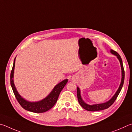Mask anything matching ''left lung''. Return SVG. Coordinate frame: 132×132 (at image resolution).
<instances>
[{
  "label": "left lung",
  "mask_w": 132,
  "mask_h": 132,
  "mask_svg": "<svg viewBox=\"0 0 132 132\" xmlns=\"http://www.w3.org/2000/svg\"><path fill=\"white\" fill-rule=\"evenodd\" d=\"M110 52L112 53V54H114L117 57L118 59L119 60L120 62V64H121V70H122V79H121V84L119 85V87L118 90L116 92V93L114 95V96L110 99L109 101H108L107 102L104 103H101V104H93V105H89L86 104V103L84 102V101L82 100L81 97V95H80V90L79 87H77V97H78V102L80 104V105L82 107L87 111H97L103 110L107 108H109L111 105L113 103H114V101L116 100L118 96L119 95V94L121 92V89L123 86V83H124V79H125V71L124 68L123 66V63H122V60L120 55L117 52L111 49Z\"/></svg>",
  "instance_id": "obj_1"
}]
</instances>
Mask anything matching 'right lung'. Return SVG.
Wrapping results in <instances>:
<instances>
[{
    "label": "right lung",
    "instance_id": "obj_1",
    "mask_svg": "<svg viewBox=\"0 0 132 132\" xmlns=\"http://www.w3.org/2000/svg\"><path fill=\"white\" fill-rule=\"evenodd\" d=\"M15 61V58L14 59V60L12 70L11 71L10 84L15 98L21 106L25 110L35 113L45 112L51 109L54 105L56 103L60 92H61L62 89L64 88V86L67 84V83L68 82V79H64L61 82H60L59 84H57L54 87V89L52 90V91L50 92V93L45 98L42 99L40 101H36V102H30V101L25 100L24 98H22L20 95V94L18 93L17 89L15 88L14 84L13 78Z\"/></svg>",
    "mask_w": 132,
    "mask_h": 132
}]
</instances>
